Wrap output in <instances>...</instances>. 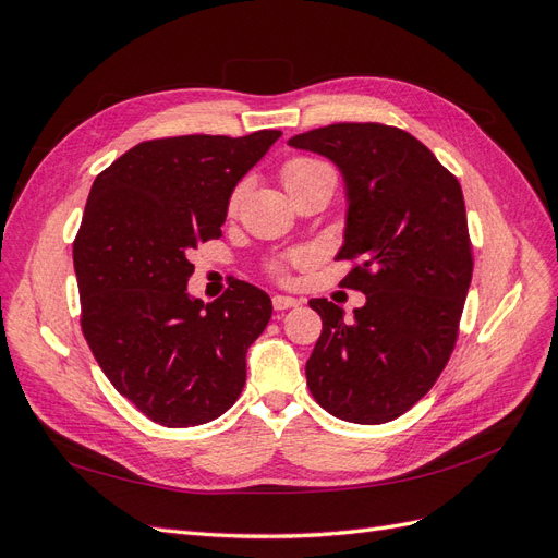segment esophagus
I'll return each instance as SVG.
<instances>
[{
    "mask_svg": "<svg viewBox=\"0 0 558 558\" xmlns=\"http://www.w3.org/2000/svg\"><path fill=\"white\" fill-rule=\"evenodd\" d=\"M300 300L298 298H291V295H275L272 298V307L277 312H283V310H291V307H298Z\"/></svg>",
    "mask_w": 558,
    "mask_h": 558,
    "instance_id": "esophagus-1",
    "label": "esophagus"
}]
</instances>
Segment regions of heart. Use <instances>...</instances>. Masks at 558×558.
<instances>
[{"label": "heart", "mask_w": 558, "mask_h": 558, "mask_svg": "<svg viewBox=\"0 0 558 558\" xmlns=\"http://www.w3.org/2000/svg\"><path fill=\"white\" fill-rule=\"evenodd\" d=\"M320 174H330V167L324 165V162H318V160H312V158H295V160H289V162L283 165V172H281L286 189H289L291 195H293L295 191H300L305 183H310L312 179L320 177ZM242 193H244V185H238V189H234V193L230 195V211L238 209L240 199H242ZM302 260H305L302 256L295 258V263H302Z\"/></svg>", "instance_id": "obj_1"}]
</instances>
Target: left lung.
Instances as JSON below:
<instances>
[{
  "label": "left lung",
  "mask_w": 558,
  "mask_h": 558,
  "mask_svg": "<svg viewBox=\"0 0 558 558\" xmlns=\"http://www.w3.org/2000/svg\"><path fill=\"white\" fill-rule=\"evenodd\" d=\"M328 158L344 181L347 221L337 258L356 260L344 286L365 305L312 298L324 320L307 361L316 402L351 424H386L424 398L459 335L472 279L463 191L410 132L335 123L289 140Z\"/></svg>",
  "instance_id": "1"
}]
</instances>
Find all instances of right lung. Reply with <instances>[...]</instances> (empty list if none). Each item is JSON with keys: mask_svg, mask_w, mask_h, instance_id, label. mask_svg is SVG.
<instances>
[{"mask_svg": "<svg viewBox=\"0 0 558 558\" xmlns=\"http://www.w3.org/2000/svg\"><path fill=\"white\" fill-rule=\"evenodd\" d=\"M279 137L142 142L93 183L74 240L81 328L116 391L160 426L207 424L242 393L272 300L238 281L205 305L189 256L221 238L234 185Z\"/></svg>", "mask_w": 558, "mask_h": 558, "instance_id": "add662e5", "label": "right lung"}]
</instances>
